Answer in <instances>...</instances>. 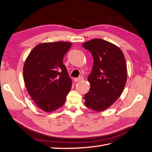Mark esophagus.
<instances>
[{
    "mask_svg": "<svg viewBox=\"0 0 152 152\" xmlns=\"http://www.w3.org/2000/svg\"><path fill=\"white\" fill-rule=\"evenodd\" d=\"M84 79V78H83V77H78V78H75L74 79V81L75 82H79V81H80V80H82Z\"/></svg>",
    "mask_w": 152,
    "mask_h": 152,
    "instance_id": "esophagus-1",
    "label": "esophagus"
}]
</instances>
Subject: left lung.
Listing matches in <instances>:
<instances>
[{
    "label": "left lung",
    "mask_w": 152,
    "mask_h": 152,
    "mask_svg": "<svg viewBox=\"0 0 152 152\" xmlns=\"http://www.w3.org/2000/svg\"><path fill=\"white\" fill-rule=\"evenodd\" d=\"M94 58L88 77L91 87L84 95L86 107L102 112L120 97L127 80L126 59L121 49L108 41L94 39L82 44Z\"/></svg>",
    "instance_id": "left-lung-1"
}]
</instances>
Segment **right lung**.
<instances>
[{
  "label": "right lung",
  "mask_w": 152,
  "mask_h": 152,
  "mask_svg": "<svg viewBox=\"0 0 152 152\" xmlns=\"http://www.w3.org/2000/svg\"><path fill=\"white\" fill-rule=\"evenodd\" d=\"M72 43L40 44L32 49L23 67L27 91L38 107L47 112L61 107L72 88V79L63 63Z\"/></svg>",
  "instance_id": "add662e5"
}]
</instances>
